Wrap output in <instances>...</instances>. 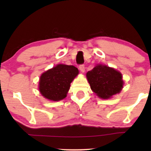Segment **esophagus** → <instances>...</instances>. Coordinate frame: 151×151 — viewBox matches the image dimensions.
I'll list each match as a JSON object with an SVG mask.
<instances>
[{"label": "esophagus", "mask_w": 151, "mask_h": 151, "mask_svg": "<svg viewBox=\"0 0 151 151\" xmlns=\"http://www.w3.org/2000/svg\"><path fill=\"white\" fill-rule=\"evenodd\" d=\"M79 69L80 70V71L82 72V73H84V69H85V67H84V65H81L79 66Z\"/></svg>", "instance_id": "34e87169"}]
</instances>
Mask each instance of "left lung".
Masks as SVG:
<instances>
[{
    "label": "left lung",
    "mask_w": 151,
    "mask_h": 151,
    "mask_svg": "<svg viewBox=\"0 0 151 151\" xmlns=\"http://www.w3.org/2000/svg\"><path fill=\"white\" fill-rule=\"evenodd\" d=\"M91 88L99 98L108 99L119 93L122 89L124 81L120 72L103 65H97L86 73Z\"/></svg>",
    "instance_id": "8db88e82"
}]
</instances>
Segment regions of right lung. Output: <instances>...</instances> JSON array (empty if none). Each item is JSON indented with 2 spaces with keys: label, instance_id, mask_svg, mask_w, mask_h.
Listing matches in <instances>:
<instances>
[{
  "label": "right lung",
  "instance_id": "right-lung-1",
  "mask_svg": "<svg viewBox=\"0 0 151 151\" xmlns=\"http://www.w3.org/2000/svg\"><path fill=\"white\" fill-rule=\"evenodd\" d=\"M79 73L78 68L73 65L59 64L41 75L39 91L45 98L60 101L67 97L70 84Z\"/></svg>",
  "mask_w": 151,
  "mask_h": 151
}]
</instances>
